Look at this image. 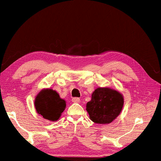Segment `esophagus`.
I'll use <instances>...</instances> for the list:
<instances>
[{"instance_id":"esophagus-1","label":"esophagus","mask_w":161,"mask_h":161,"mask_svg":"<svg viewBox=\"0 0 161 161\" xmlns=\"http://www.w3.org/2000/svg\"><path fill=\"white\" fill-rule=\"evenodd\" d=\"M72 101L73 102V103H80V99L78 98V97H74V98H72Z\"/></svg>"}]
</instances>
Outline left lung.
Instances as JSON below:
<instances>
[{"mask_svg": "<svg viewBox=\"0 0 161 161\" xmlns=\"http://www.w3.org/2000/svg\"><path fill=\"white\" fill-rule=\"evenodd\" d=\"M123 105L124 97L120 92L109 87H99L92 92L86 109L93 122L108 124L119 115Z\"/></svg>", "mask_w": 161, "mask_h": 161, "instance_id": "left-lung-1", "label": "left lung"}]
</instances>
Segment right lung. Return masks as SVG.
Segmentation results:
<instances>
[{"instance_id":"1","label":"right lung","mask_w":161,"mask_h":161,"mask_svg":"<svg viewBox=\"0 0 161 161\" xmlns=\"http://www.w3.org/2000/svg\"><path fill=\"white\" fill-rule=\"evenodd\" d=\"M34 104L38 114L52 121L60 118L66 105L65 100L61 99L59 94L52 89L42 90L36 96Z\"/></svg>"}]
</instances>
